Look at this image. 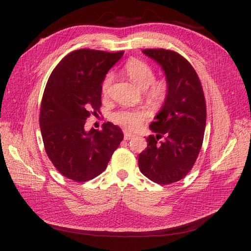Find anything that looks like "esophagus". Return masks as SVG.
Masks as SVG:
<instances>
[{
  "label": "esophagus",
  "mask_w": 251,
  "mask_h": 251,
  "mask_svg": "<svg viewBox=\"0 0 251 251\" xmlns=\"http://www.w3.org/2000/svg\"><path fill=\"white\" fill-rule=\"evenodd\" d=\"M124 134H125V139H126V140H130L131 138H133L134 136H135L133 133L126 132V131H125V133H124Z\"/></svg>",
  "instance_id": "34e87169"
}]
</instances>
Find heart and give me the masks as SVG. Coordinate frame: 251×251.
I'll return each instance as SVG.
<instances>
[{
  "instance_id": "obj_1",
  "label": "heart",
  "mask_w": 251,
  "mask_h": 251,
  "mask_svg": "<svg viewBox=\"0 0 251 251\" xmlns=\"http://www.w3.org/2000/svg\"><path fill=\"white\" fill-rule=\"evenodd\" d=\"M125 72L138 88L146 90V94L151 101L156 103L163 102L170 92L169 80L161 77L155 78V72L148 63L140 59H130L125 65ZM113 82V74L108 73L101 82V93L107 96L110 93ZM149 111L141 109H121L114 112L111 119L127 130L139 127L149 117Z\"/></svg>"
}]
</instances>
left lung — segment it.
<instances>
[{
    "mask_svg": "<svg viewBox=\"0 0 251 251\" xmlns=\"http://www.w3.org/2000/svg\"><path fill=\"white\" fill-rule=\"evenodd\" d=\"M164 70L170 92L150 128L156 136L147 138L148 147L139 154L141 173L158 184L183 179L193 169L203 143L206 102L201 81L193 66L178 52L144 49Z\"/></svg>",
    "mask_w": 251,
    "mask_h": 251,
    "instance_id": "1",
    "label": "left lung"
}]
</instances>
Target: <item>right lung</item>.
Returning <instances> with one entry per match:
<instances>
[{
  "label": "right lung",
  "mask_w": 251,
  "mask_h": 251,
  "mask_svg": "<svg viewBox=\"0 0 251 251\" xmlns=\"http://www.w3.org/2000/svg\"><path fill=\"white\" fill-rule=\"evenodd\" d=\"M124 51L79 49L53 69L45 88L40 126L45 151L55 169L76 182L97 177L124 139L121 128L105 123L85 131L87 118L101 107V82Z\"/></svg>",
  "instance_id": "right-lung-1"
}]
</instances>
